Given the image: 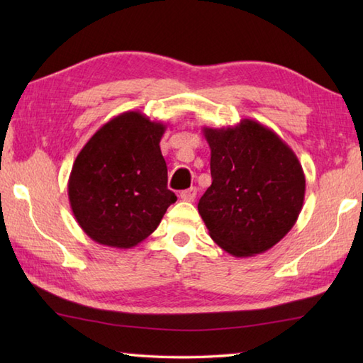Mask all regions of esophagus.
Instances as JSON below:
<instances>
[{
  "mask_svg": "<svg viewBox=\"0 0 363 363\" xmlns=\"http://www.w3.org/2000/svg\"><path fill=\"white\" fill-rule=\"evenodd\" d=\"M196 198V189L195 187H190L187 190H182L181 191V199H184V201H194V199Z\"/></svg>",
  "mask_w": 363,
  "mask_h": 363,
  "instance_id": "1",
  "label": "esophagus"
}]
</instances>
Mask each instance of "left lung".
<instances>
[{
  "mask_svg": "<svg viewBox=\"0 0 363 363\" xmlns=\"http://www.w3.org/2000/svg\"><path fill=\"white\" fill-rule=\"evenodd\" d=\"M203 133L211 146L212 184L198 212L212 240L235 257L273 248L303 209L306 177L296 154L256 120Z\"/></svg>",
  "mask_w": 363,
  "mask_h": 363,
  "instance_id": "left-lung-1",
  "label": "left lung"
}]
</instances>
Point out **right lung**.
<instances>
[{"label": "right lung", "instance_id": "add662e5", "mask_svg": "<svg viewBox=\"0 0 363 363\" xmlns=\"http://www.w3.org/2000/svg\"><path fill=\"white\" fill-rule=\"evenodd\" d=\"M167 126L138 111L123 112L99 128L76 157L68 199L91 240L128 250L151 235L176 201L167 189L160 138Z\"/></svg>", "mask_w": 363, "mask_h": 363}]
</instances>
